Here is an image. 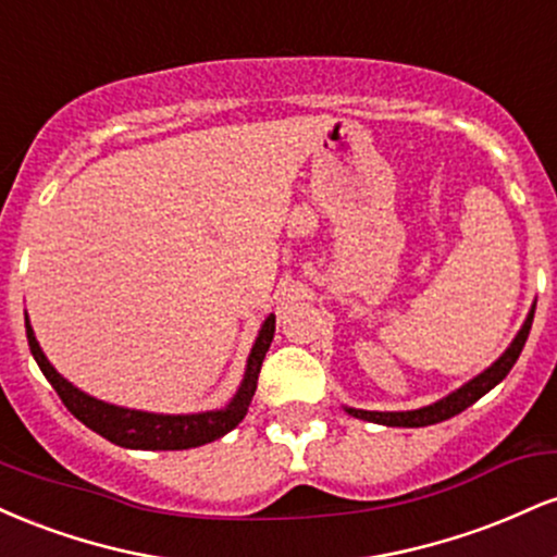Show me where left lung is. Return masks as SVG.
<instances>
[{
	"label": "left lung",
	"instance_id": "8db88e82",
	"mask_svg": "<svg viewBox=\"0 0 557 557\" xmlns=\"http://www.w3.org/2000/svg\"><path fill=\"white\" fill-rule=\"evenodd\" d=\"M532 322H534V306L532 311H529L523 327L519 330V335L513 337V343L508 345V350H505L500 359L492 363L490 369H484L482 374H476L474 380L466 382L463 387H458L456 393L445 395L443 400L432 403V406L417 408V411H361V408H345V411L356 419L374 421V424H385V426H430L456 417V413H461L469 406H474L482 395H487L497 382H503L505 376H508L510 369H513V363L519 361L523 343H527L529 330H532Z\"/></svg>",
	"mask_w": 557,
	"mask_h": 557
}]
</instances>
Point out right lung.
I'll use <instances>...</instances> for the list:
<instances>
[{"label":"right lung","mask_w":557,"mask_h":557,"mask_svg":"<svg viewBox=\"0 0 557 557\" xmlns=\"http://www.w3.org/2000/svg\"><path fill=\"white\" fill-rule=\"evenodd\" d=\"M25 335H28L30 354H34L38 369L52 382V387L67 406V411L78 421H83L88 430H94L96 434H101V437L120 447H133V450H188V447L207 445L212 440L222 437V434H227L230 430H235L243 417H246L253 393H257L261 361H264L274 337V314L267 317L264 324H261L235 398L225 408H220V411L203 413H149L91 398V395L75 387L73 382H67L49 363L41 345L36 341L34 330H30L28 317H25Z\"/></svg>","instance_id":"add662e5"}]
</instances>
